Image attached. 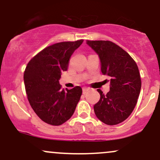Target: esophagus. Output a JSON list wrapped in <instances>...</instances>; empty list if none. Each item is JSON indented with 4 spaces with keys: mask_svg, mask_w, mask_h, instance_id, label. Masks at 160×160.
<instances>
[{
    "mask_svg": "<svg viewBox=\"0 0 160 160\" xmlns=\"http://www.w3.org/2000/svg\"><path fill=\"white\" fill-rule=\"evenodd\" d=\"M89 89L87 88V87H83V93L85 94L86 92H87V91L89 90Z\"/></svg>",
    "mask_w": 160,
    "mask_h": 160,
    "instance_id": "34e87169",
    "label": "esophagus"
}]
</instances>
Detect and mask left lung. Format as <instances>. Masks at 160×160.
<instances>
[{
    "label": "left lung",
    "mask_w": 160,
    "mask_h": 160,
    "mask_svg": "<svg viewBox=\"0 0 160 160\" xmlns=\"http://www.w3.org/2000/svg\"><path fill=\"white\" fill-rule=\"evenodd\" d=\"M99 55L101 71L111 77L110 90L103 94L97 89L100 99L94 112L102 122L115 125L132 113L139 97L141 80L138 67L128 53L110 41H87Z\"/></svg>",
    "instance_id": "obj_1"
}]
</instances>
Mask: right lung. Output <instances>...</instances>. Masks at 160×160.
<instances>
[{
	"mask_svg": "<svg viewBox=\"0 0 160 160\" xmlns=\"http://www.w3.org/2000/svg\"><path fill=\"white\" fill-rule=\"evenodd\" d=\"M83 40L63 42L50 45L36 54L26 66L24 84L29 104L43 122L61 125L71 118L82 95L76 87L64 90L59 83L68 61Z\"/></svg>",
	"mask_w": 160,
	"mask_h": 160,
	"instance_id": "obj_1",
	"label": "right lung"
}]
</instances>
